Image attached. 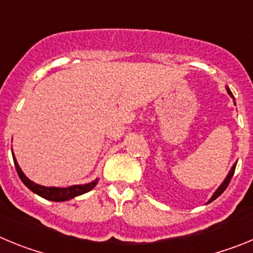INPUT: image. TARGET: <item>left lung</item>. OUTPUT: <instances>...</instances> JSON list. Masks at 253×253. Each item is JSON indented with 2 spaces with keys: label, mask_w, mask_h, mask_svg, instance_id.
<instances>
[{
  "label": "left lung",
  "mask_w": 253,
  "mask_h": 253,
  "mask_svg": "<svg viewBox=\"0 0 253 253\" xmlns=\"http://www.w3.org/2000/svg\"><path fill=\"white\" fill-rule=\"evenodd\" d=\"M225 88H227V92H228V95L231 96L232 99H233V101H234L233 93L231 92V90H229V87H228V86H225ZM234 104H236V102H234ZM236 166H237V162L234 163L233 166H232L231 171L228 172L227 177H225V178H224V181H223L222 184H220V186H219L218 189L215 190V193L213 194V196H211V198L209 199V202H208V203H211V202H213V200H215V199L218 198V196H220V195H222L223 193H224V190L227 189V186H228V185H229V182H231V178L233 177V173H234V169H236Z\"/></svg>",
  "instance_id": "left-lung-1"
}]
</instances>
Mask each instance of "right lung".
<instances>
[{
	"label": "right lung",
	"mask_w": 253,
	"mask_h": 253,
	"mask_svg": "<svg viewBox=\"0 0 253 253\" xmlns=\"http://www.w3.org/2000/svg\"><path fill=\"white\" fill-rule=\"evenodd\" d=\"M12 157H13V163H15V167H16L17 175L21 178V181L24 182L26 187L29 190H31L33 193L37 194V195L42 196V198L46 199V200H51V202H67L69 199H73L76 196H80L82 194L88 193L90 190H92L93 187L96 186L99 178H95L93 181L88 182V184L84 185H72V186L68 187H48V186H42L39 184H35L34 181L29 180L25 176V173L22 172V169H20L19 163H17L16 158H15V154L12 152Z\"/></svg>",
	"instance_id": "obj_1"
}]
</instances>
